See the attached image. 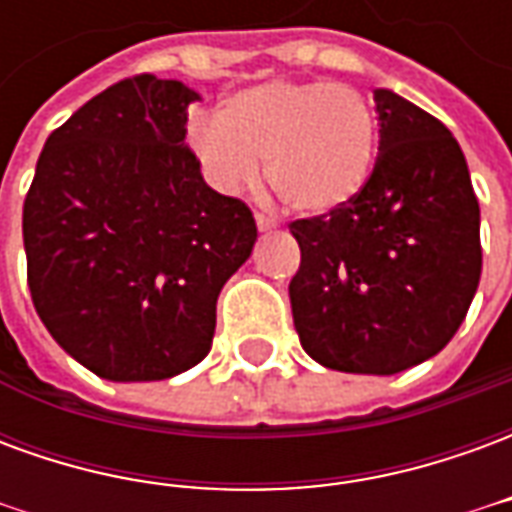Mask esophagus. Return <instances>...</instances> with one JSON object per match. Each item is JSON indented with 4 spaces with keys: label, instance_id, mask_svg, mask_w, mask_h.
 Returning a JSON list of instances; mask_svg holds the SVG:
<instances>
[{
    "label": "esophagus",
    "instance_id": "34e87169",
    "mask_svg": "<svg viewBox=\"0 0 512 512\" xmlns=\"http://www.w3.org/2000/svg\"><path fill=\"white\" fill-rule=\"evenodd\" d=\"M255 222L260 233H266V230H274V227H277V222H274L271 216H266V213H255Z\"/></svg>",
    "mask_w": 512,
    "mask_h": 512
}]
</instances>
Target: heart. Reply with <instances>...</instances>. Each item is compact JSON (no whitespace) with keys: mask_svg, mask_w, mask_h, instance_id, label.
<instances>
[{"mask_svg":"<svg viewBox=\"0 0 512 512\" xmlns=\"http://www.w3.org/2000/svg\"><path fill=\"white\" fill-rule=\"evenodd\" d=\"M189 147L222 194L260 178L290 211L323 216L365 189L376 158V115L348 84L266 82L246 87L222 115H191Z\"/></svg>","mask_w":512,"mask_h":512,"instance_id":"heart-1","label":"heart"}]
</instances>
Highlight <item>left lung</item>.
I'll use <instances>...</instances> for the list:
<instances>
[{
	"instance_id": "left-lung-1",
	"label": "left lung",
	"mask_w": 512,
	"mask_h": 512,
	"mask_svg": "<svg viewBox=\"0 0 512 512\" xmlns=\"http://www.w3.org/2000/svg\"><path fill=\"white\" fill-rule=\"evenodd\" d=\"M378 158L365 189L290 222L301 266L290 307L301 348L329 370L392 376L450 343L480 268V205L450 128L376 90Z\"/></svg>"
}]
</instances>
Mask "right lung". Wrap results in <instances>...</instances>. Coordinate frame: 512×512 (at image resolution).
<instances>
[{"label":"right lung","mask_w":512,"mask_h":512,"mask_svg":"<svg viewBox=\"0 0 512 512\" xmlns=\"http://www.w3.org/2000/svg\"><path fill=\"white\" fill-rule=\"evenodd\" d=\"M197 98L153 73L106 87L51 131L24 200L32 304L109 381L202 362L219 290L257 241L249 205L213 191L183 142Z\"/></svg>","instance_id":"add662e5"}]
</instances>
